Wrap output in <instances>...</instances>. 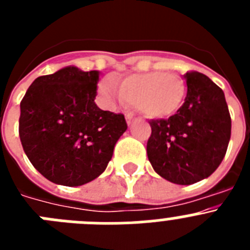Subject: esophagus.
Masks as SVG:
<instances>
[{"instance_id": "34e87169", "label": "esophagus", "mask_w": 250, "mask_h": 250, "mask_svg": "<svg viewBox=\"0 0 250 250\" xmlns=\"http://www.w3.org/2000/svg\"><path fill=\"white\" fill-rule=\"evenodd\" d=\"M135 121V118H134V115L131 114V112H127L126 114V123L127 125H131L132 123Z\"/></svg>"}]
</instances>
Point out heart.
<instances>
[{
	"label": "heart",
	"instance_id": "obj_1",
	"mask_svg": "<svg viewBox=\"0 0 250 250\" xmlns=\"http://www.w3.org/2000/svg\"><path fill=\"white\" fill-rule=\"evenodd\" d=\"M99 96L107 107L124 106L131 101L139 112L149 119H164L183 105L187 87L182 77L164 71L130 74L119 83L112 76L103 79Z\"/></svg>",
	"mask_w": 250,
	"mask_h": 250
}]
</instances>
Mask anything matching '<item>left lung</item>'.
Wrapping results in <instances>:
<instances>
[{
  "label": "left lung",
  "mask_w": 250,
  "mask_h": 250,
  "mask_svg": "<svg viewBox=\"0 0 250 250\" xmlns=\"http://www.w3.org/2000/svg\"><path fill=\"white\" fill-rule=\"evenodd\" d=\"M187 98L167 120L150 121L146 152L155 173L190 185L210 176L228 149L231 120L223 90L200 72H187Z\"/></svg>",
  "instance_id": "1"
}]
</instances>
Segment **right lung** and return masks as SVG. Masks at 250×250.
Instances as JSON below:
<instances>
[{
  "label": "right lung",
  "mask_w": 250,
  "mask_h": 250,
  "mask_svg": "<svg viewBox=\"0 0 250 250\" xmlns=\"http://www.w3.org/2000/svg\"><path fill=\"white\" fill-rule=\"evenodd\" d=\"M100 71L66 66L37 77L20 105V139L31 164L50 182L80 187L105 171L126 131L124 115L95 104Z\"/></svg>",
  "instance_id": "add662e5"
}]
</instances>
